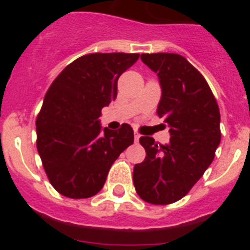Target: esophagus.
I'll use <instances>...</instances> for the list:
<instances>
[{"label": "esophagus", "mask_w": 250, "mask_h": 250, "mask_svg": "<svg viewBox=\"0 0 250 250\" xmlns=\"http://www.w3.org/2000/svg\"><path fill=\"white\" fill-rule=\"evenodd\" d=\"M139 139H140V134H138V132H135V134H134V140H135L136 143H138Z\"/></svg>", "instance_id": "34e87169"}]
</instances>
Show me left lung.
Returning <instances> with one entry per match:
<instances>
[{"label": "left lung", "mask_w": 250, "mask_h": 250, "mask_svg": "<svg viewBox=\"0 0 250 250\" xmlns=\"http://www.w3.org/2000/svg\"><path fill=\"white\" fill-rule=\"evenodd\" d=\"M140 59L158 75L156 112L171 136L167 145L141 136L146 156L134 167L132 180L146 203L171 204L189 193L215 156L222 136L219 107L203 75L182 55L141 54Z\"/></svg>", "instance_id": "1"}]
</instances>
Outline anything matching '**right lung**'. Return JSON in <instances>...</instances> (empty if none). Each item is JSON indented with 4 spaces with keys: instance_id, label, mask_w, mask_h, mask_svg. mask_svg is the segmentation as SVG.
<instances>
[{
    "instance_id": "add662e5",
    "label": "right lung",
    "mask_w": 250,
    "mask_h": 250,
    "mask_svg": "<svg viewBox=\"0 0 250 250\" xmlns=\"http://www.w3.org/2000/svg\"><path fill=\"white\" fill-rule=\"evenodd\" d=\"M139 54H90L66 66L48 87L36 119L37 151L51 185L71 199L103 189L114 161L134 143L123 124L116 131L100 125L101 110L118 95L120 75Z\"/></svg>"
}]
</instances>
